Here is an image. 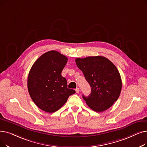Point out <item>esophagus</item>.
I'll list each match as a JSON object with an SVG mask.
<instances>
[{"instance_id":"34e87169","label":"esophagus","mask_w":147,"mask_h":147,"mask_svg":"<svg viewBox=\"0 0 147 147\" xmlns=\"http://www.w3.org/2000/svg\"><path fill=\"white\" fill-rule=\"evenodd\" d=\"M76 93H79V91H80V89H79V88H76Z\"/></svg>"}]
</instances>
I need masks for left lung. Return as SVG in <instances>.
<instances>
[{
	"mask_svg": "<svg viewBox=\"0 0 147 147\" xmlns=\"http://www.w3.org/2000/svg\"><path fill=\"white\" fill-rule=\"evenodd\" d=\"M76 65L91 88L88 97L83 95L87 105L95 112H103L111 107L120 95L122 81L113 63L101 56L76 58Z\"/></svg>",
	"mask_w": 147,
	"mask_h": 147,
	"instance_id": "8db88e82",
	"label": "left lung"
}]
</instances>
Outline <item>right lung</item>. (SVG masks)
<instances>
[{
  "label": "right lung",
  "mask_w": 147,
  "mask_h": 147,
  "mask_svg": "<svg viewBox=\"0 0 147 147\" xmlns=\"http://www.w3.org/2000/svg\"><path fill=\"white\" fill-rule=\"evenodd\" d=\"M67 58L55 50L44 53L32 66L28 78L30 96L40 109L49 113L59 110L74 89L67 88V82L61 75Z\"/></svg>",
  "instance_id": "obj_1"
}]
</instances>
